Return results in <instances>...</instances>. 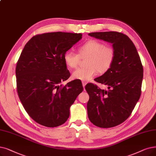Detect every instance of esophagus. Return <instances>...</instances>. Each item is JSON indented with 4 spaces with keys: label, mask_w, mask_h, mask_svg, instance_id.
<instances>
[{
    "label": "esophagus",
    "mask_w": 156,
    "mask_h": 156,
    "mask_svg": "<svg viewBox=\"0 0 156 156\" xmlns=\"http://www.w3.org/2000/svg\"><path fill=\"white\" fill-rule=\"evenodd\" d=\"M86 84H87V83H86V82H82V85H83V87L84 89H85V87Z\"/></svg>",
    "instance_id": "esophagus-1"
}]
</instances>
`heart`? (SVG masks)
Here are the masks:
<instances>
[{"instance_id":"b5f03b06","label":"heart","mask_w":156,"mask_h":156,"mask_svg":"<svg viewBox=\"0 0 156 156\" xmlns=\"http://www.w3.org/2000/svg\"><path fill=\"white\" fill-rule=\"evenodd\" d=\"M80 57H88L87 67L73 71L72 77L76 80L89 81L98 71L100 74H104L111 68L115 57V52L112 47L107 46L99 41L91 39L79 47L78 55L73 51H67L64 55V60L67 67L75 68L80 62Z\"/></svg>"}]
</instances>
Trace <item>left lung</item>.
Returning a JSON list of instances; mask_svg holds the SVG:
<instances>
[{
    "label": "left lung",
    "mask_w": 156,
    "mask_h": 156,
    "mask_svg": "<svg viewBox=\"0 0 156 156\" xmlns=\"http://www.w3.org/2000/svg\"><path fill=\"white\" fill-rule=\"evenodd\" d=\"M89 36L112 44L115 57L111 68L95 79L108 90L87 84L88 117L98 127L109 128L122 123L131 114L141 95L142 66L137 50L128 36L118 32L89 33Z\"/></svg>",
    "instance_id": "left-lung-1"
}]
</instances>
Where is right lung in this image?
<instances>
[{
	"label": "right lung",
	"instance_id": "right-lung-1",
	"mask_svg": "<svg viewBox=\"0 0 156 156\" xmlns=\"http://www.w3.org/2000/svg\"><path fill=\"white\" fill-rule=\"evenodd\" d=\"M82 38V34L50 32L32 37L16 67L17 92L25 111L38 124L57 127L68 119L70 107L83 90L71 81L64 53Z\"/></svg>",
	"mask_w": 156,
	"mask_h": 156
}]
</instances>
